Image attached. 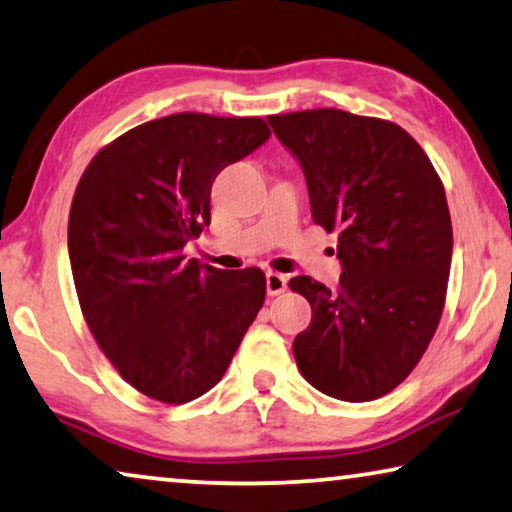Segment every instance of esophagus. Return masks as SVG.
<instances>
[{
	"instance_id": "34e87169",
	"label": "esophagus",
	"mask_w": 512,
	"mask_h": 512,
	"mask_svg": "<svg viewBox=\"0 0 512 512\" xmlns=\"http://www.w3.org/2000/svg\"><path fill=\"white\" fill-rule=\"evenodd\" d=\"M266 291H269V296L285 294V291H287V275L273 273V271L266 273Z\"/></svg>"
}]
</instances>
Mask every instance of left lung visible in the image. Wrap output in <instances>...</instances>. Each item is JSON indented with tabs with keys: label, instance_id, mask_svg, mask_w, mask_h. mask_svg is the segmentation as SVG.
Here are the masks:
<instances>
[{
	"label": "left lung",
	"instance_id": "left-lung-1",
	"mask_svg": "<svg viewBox=\"0 0 512 512\" xmlns=\"http://www.w3.org/2000/svg\"><path fill=\"white\" fill-rule=\"evenodd\" d=\"M303 168L312 221L339 232L337 289L289 280L312 305L294 339L303 378L339 401H373L417 367L440 323L453 232L444 186L419 143L339 109L269 116Z\"/></svg>",
	"mask_w": 512,
	"mask_h": 512
}]
</instances>
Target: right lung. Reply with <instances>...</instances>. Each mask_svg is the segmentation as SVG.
Masks as SVG:
<instances>
[{"label":"right lung","instance_id":"1","mask_svg":"<svg viewBox=\"0 0 512 512\" xmlns=\"http://www.w3.org/2000/svg\"><path fill=\"white\" fill-rule=\"evenodd\" d=\"M262 118L175 113L95 154L68 221L72 278L95 342L129 385L164 403L209 392L262 310L264 273L184 259L209 225L216 175L269 141Z\"/></svg>","mask_w":512,"mask_h":512}]
</instances>
